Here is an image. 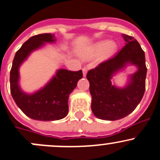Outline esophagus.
I'll return each mask as SVG.
<instances>
[{
    "mask_svg": "<svg viewBox=\"0 0 160 160\" xmlns=\"http://www.w3.org/2000/svg\"><path fill=\"white\" fill-rule=\"evenodd\" d=\"M82 72H83V76L85 77L86 76L87 72H88V68H87L86 67H84L83 68H82Z\"/></svg>",
    "mask_w": 160,
    "mask_h": 160,
    "instance_id": "obj_1",
    "label": "esophagus"
}]
</instances>
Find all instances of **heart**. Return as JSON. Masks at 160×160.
<instances>
[{"label": "heart", "mask_w": 160, "mask_h": 160, "mask_svg": "<svg viewBox=\"0 0 160 160\" xmlns=\"http://www.w3.org/2000/svg\"><path fill=\"white\" fill-rule=\"evenodd\" d=\"M106 48V53H111L116 50L117 45L114 42H101L96 46V51H102Z\"/></svg>", "instance_id": "heart-1"}]
</instances>
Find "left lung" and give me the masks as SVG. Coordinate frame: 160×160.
<instances>
[{
    "instance_id": "obj_1",
    "label": "left lung",
    "mask_w": 160,
    "mask_h": 160,
    "mask_svg": "<svg viewBox=\"0 0 160 160\" xmlns=\"http://www.w3.org/2000/svg\"><path fill=\"white\" fill-rule=\"evenodd\" d=\"M122 36L125 46L116 55L88 71L86 75L89 82L92 113L96 118L106 121H117L132 113L145 90V52L133 36ZM129 62L137 66V72L131 76L127 87L117 88L112 85V76Z\"/></svg>"
}]
</instances>
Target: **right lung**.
<instances>
[{"instance_id": "obj_1", "label": "right lung", "mask_w": 160, "mask_h": 160, "mask_svg": "<svg viewBox=\"0 0 160 160\" xmlns=\"http://www.w3.org/2000/svg\"><path fill=\"white\" fill-rule=\"evenodd\" d=\"M54 36L42 33L30 37L16 52L10 72V89L15 103L28 118L37 121H57L65 118L68 113L69 94L83 77L82 71L58 70L56 75L44 88L34 94L23 92L18 85V68L34 50L45 42L55 41Z\"/></svg>"}]
</instances>
